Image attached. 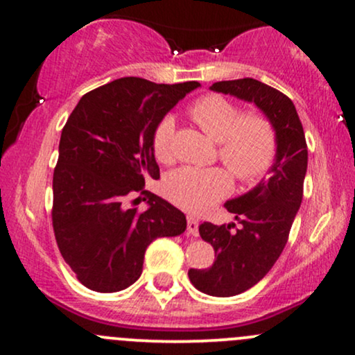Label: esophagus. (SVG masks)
<instances>
[{"label": "esophagus", "instance_id": "1", "mask_svg": "<svg viewBox=\"0 0 355 355\" xmlns=\"http://www.w3.org/2000/svg\"><path fill=\"white\" fill-rule=\"evenodd\" d=\"M187 232H189L190 235H193V237H197L198 235V220L195 217H187Z\"/></svg>", "mask_w": 355, "mask_h": 355}]
</instances>
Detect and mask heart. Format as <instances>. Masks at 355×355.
I'll return each mask as SVG.
<instances>
[{"label": "heart", "instance_id": "1", "mask_svg": "<svg viewBox=\"0 0 355 355\" xmlns=\"http://www.w3.org/2000/svg\"><path fill=\"white\" fill-rule=\"evenodd\" d=\"M190 116L218 144V158L240 182H254L267 172L275 157L277 137L270 120L260 113H243L234 101L205 95L189 108ZM175 120L162 118L153 132V152L160 162L172 158ZM232 189L227 170L182 166L166 177L165 193L180 209L202 214Z\"/></svg>", "mask_w": 355, "mask_h": 355}]
</instances>
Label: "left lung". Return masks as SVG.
<instances>
[{
	"instance_id": "left-lung-1",
	"label": "left lung",
	"mask_w": 355,
	"mask_h": 355,
	"mask_svg": "<svg viewBox=\"0 0 355 355\" xmlns=\"http://www.w3.org/2000/svg\"><path fill=\"white\" fill-rule=\"evenodd\" d=\"M210 89L254 103L270 120L277 137L270 175L247 193L225 202L239 229L233 230L235 223L210 222L198 227L217 259L203 270L190 268V282L207 295L232 297L260 282L282 254L302 203L307 144L294 103L279 89L254 78L217 81Z\"/></svg>"
}]
</instances>
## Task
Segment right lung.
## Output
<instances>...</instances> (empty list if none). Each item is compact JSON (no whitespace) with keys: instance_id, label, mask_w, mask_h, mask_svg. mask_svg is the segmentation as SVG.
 <instances>
[{"instance_id":"obj_1","label":"right lung","mask_w":355,"mask_h":355,"mask_svg":"<svg viewBox=\"0 0 355 355\" xmlns=\"http://www.w3.org/2000/svg\"><path fill=\"white\" fill-rule=\"evenodd\" d=\"M198 81L157 85L126 76L81 96L63 126L53 173V230L64 262L85 287L120 292L135 284L155 239L177 237L187 218L148 195V209H126L145 177H160L153 132Z\"/></svg>"}]
</instances>
